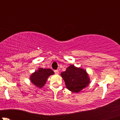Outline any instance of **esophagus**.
Wrapping results in <instances>:
<instances>
[{"label": "esophagus", "mask_w": 120, "mask_h": 120, "mask_svg": "<svg viewBox=\"0 0 120 120\" xmlns=\"http://www.w3.org/2000/svg\"><path fill=\"white\" fill-rule=\"evenodd\" d=\"M54 73L56 74H59V71H58L57 70H54Z\"/></svg>", "instance_id": "obj_1"}]
</instances>
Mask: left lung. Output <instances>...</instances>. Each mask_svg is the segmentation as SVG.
Masks as SVG:
<instances>
[{
    "mask_svg": "<svg viewBox=\"0 0 120 120\" xmlns=\"http://www.w3.org/2000/svg\"><path fill=\"white\" fill-rule=\"evenodd\" d=\"M66 87L72 92L78 93L86 87L89 83V78L86 71L81 68L71 65L61 72Z\"/></svg>",
    "mask_w": 120,
    "mask_h": 120,
    "instance_id": "8db88e82",
    "label": "left lung"
}]
</instances>
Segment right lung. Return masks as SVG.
<instances>
[{
    "label": "right lung",
    "instance_id": "obj_1",
    "mask_svg": "<svg viewBox=\"0 0 120 120\" xmlns=\"http://www.w3.org/2000/svg\"><path fill=\"white\" fill-rule=\"evenodd\" d=\"M54 74V72L51 69H43L39 68L30 77L31 81L38 88H42L45 84L47 78L51 75Z\"/></svg>",
    "mask_w": 120,
    "mask_h": 120
}]
</instances>
